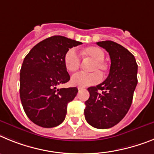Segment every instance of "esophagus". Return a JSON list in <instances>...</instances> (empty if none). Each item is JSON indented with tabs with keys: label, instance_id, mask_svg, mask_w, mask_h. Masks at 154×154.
Here are the masks:
<instances>
[{
	"label": "esophagus",
	"instance_id": "1",
	"mask_svg": "<svg viewBox=\"0 0 154 154\" xmlns=\"http://www.w3.org/2000/svg\"><path fill=\"white\" fill-rule=\"evenodd\" d=\"M77 89H78V90H81V89H83V88H81V87H78Z\"/></svg>",
	"mask_w": 154,
	"mask_h": 154
}]
</instances>
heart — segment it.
Returning <instances> with one entry per match:
<instances>
[{
	"label": "heart",
	"mask_w": 154,
	"mask_h": 154,
	"mask_svg": "<svg viewBox=\"0 0 154 154\" xmlns=\"http://www.w3.org/2000/svg\"><path fill=\"white\" fill-rule=\"evenodd\" d=\"M81 56L84 58L91 60L92 63L89 67V70L92 72H79L73 74L70 79L71 85L85 88L99 83L101 79V75L100 73L105 74L108 70V65L104 60L105 57L104 51L97 46H89L83 49ZM63 63L68 72L72 73L78 69L81 65V57L75 49L71 48L68 49L64 55Z\"/></svg>",
	"instance_id": "heart-1"
}]
</instances>
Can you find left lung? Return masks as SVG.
<instances>
[{"instance_id": "left-lung-1", "label": "left lung", "mask_w": 154, "mask_h": 154, "mask_svg": "<svg viewBox=\"0 0 154 154\" xmlns=\"http://www.w3.org/2000/svg\"><path fill=\"white\" fill-rule=\"evenodd\" d=\"M97 45L105 49L111 59L109 74L105 81L88 88L85 119L97 129H109L121 121L129 111L137 85L138 65L130 52L112 41Z\"/></svg>"}]
</instances>
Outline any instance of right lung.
<instances>
[{
	"instance_id": "right-lung-1",
	"label": "right lung",
	"mask_w": 154,
	"mask_h": 154,
	"mask_svg": "<svg viewBox=\"0 0 154 154\" xmlns=\"http://www.w3.org/2000/svg\"><path fill=\"white\" fill-rule=\"evenodd\" d=\"M82 42L54 35L35 45L25 57L20 71V98L26 116L35 124L52 128L65 119L67 104L77 88L57 89L69 81L63 63L69 49Z\"/></svg>"
}]
</instances>
